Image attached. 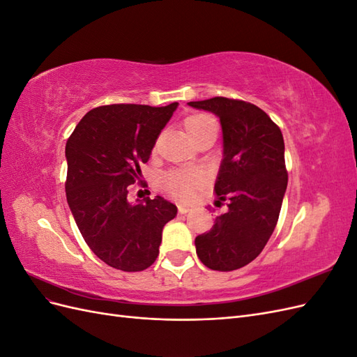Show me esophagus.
Returning a JSON list of instances; mask_svg holds the SVG:
<instances>
[{
    "label": "esophagus",
    "instance_id": "1",
    "mask_svg": "<svg viewBox=\"0 0 357 357\" xmlns=\"http://www.w3.org/2000/svg\"><path fill=\"white\" fill-rule=\"evenodd\" d=\"M189 211H190V208L186 207V205H178V213H180V214H186V213H189Z\"/></svg>",
    "mask_w": 357,
    "mask_h": 357
}]
</instances>
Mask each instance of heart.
Masks as SVG:
<instances>
[{
  "mask_svg": "<svg viewBox=\"0 0 357 357\" xmlns=\"http://www.w3.org/2000/svg\"><path fill=\"white\" fill-rule=\"evenodd\" d=\"M185 125L186 132L192 138V142L195 139L201 132H204L205 129H208L210 126H214V121L208 114H202L197 113L192 114L185 119ZM162 186L164 189L171 193L172 197L180 198V199H189L193 197V193L197 192V189L204 183V177L199 171H185V169H176V171H169L168 174H165L160 180Z\"/></svg>",
  "mask_w": 357,
  "mask_h": 357,
  "instance_id": "heart-1",
  "label": "heart"
}]
</instances>
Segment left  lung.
<instances>
[{"mask_svg":"<svg viewBox=\"0 0 357 357\" xmlns=\"http://www.w3.org/2000/svg\"><path fill=\"white\" fill-rule=\"evenodd\" d=\"M220 119L223 160L214 190L228 210L195 238L199 261L234 271L256 259L273 235L287 188L284 139L264 110L241 100L214 96L189 102Z\"/></svg>","mask_w":357,"mask_h":357,"instance_id":"left-lung-1","label":"left lung"}]
</instances>
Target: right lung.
<instances>
[{"mask_svg": "<svg viewBox=\"0 0 357 357\" xmlns=\"http://www.w3.org/2000/svg\"><path fill=\"white\" fill-rule=\"evenodd\" d=\"M177 105L96 107L67 142L66 192L73 218L91 250L121 271H143L156 261L162 229L177 214L162 197L126 199Z\"/></svg>", "mask_w": 357, "mask_h": 357, "instance_id": "obj_1", "label": "right lung"}]
</instances>
